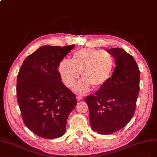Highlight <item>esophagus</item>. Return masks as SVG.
<instances>
[{"label": "esophagus", "instance_id": "34e87169", "mask_svg": "<svg viewBox=\"0 0 157 157\" xmlns=\"http://www.w3.org/2000/svg\"><path fill=\"white\" fill-rule=\"evenodd\" d=\"M76 98H77L78 101H82L83 99V97H81V96H77V97H76Z\"/></svg>", "mask_w": 157, "mask_h": 157}]
</instances>
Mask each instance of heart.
I'll list each match as a JSON object with an SVG mask.
<instances>
[{"label":"heart","mask_w":157,"mask_h":157,"mask_svg":"<svg viewBox=\"0 0 157 157\" xmlns=\"http://www.w3.org/2000/svg\"><path fill=\"white\" fill-rule=\"evenodd\" d=\"M114 67V59L106 51H98L84 48L75 51L71 61L63 59L59 64L58 70L62 82L68 87H72L81 73L83 78L74 91L77 94H84L91 86L101 88L107 82Z\"/></svg>","instance_id":"obj_1"}]
</instances>
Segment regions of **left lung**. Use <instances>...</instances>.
<instances>
[{
  "instance_id": "left-lung-1",
  "label": "left lung",
  "mask_w": 157,
  "mask_h": 157,
  "mask_svg": "<svg viewBox=\"0 0 157 157\" xmlns=\"http://www.w3.org/2000/svg\"><path fill=\"white\" fill-rule=\"evenodd\" d=\"M116 60L112 77L85 101L91 128L109 135L125 127L135 113L140 92V73L134 58L120 48L107 49Z\"/></svg>"
}]
</instances>
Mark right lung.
<instances>
[{
  "label": "right lung",
  "mask_w": 157,
  "mask_h": 157,
  "mask_svg": "<svg viewBox=\"0 0 157 157\" xmlns=\"http://www.w3.org/2000/svg\"><path fill=\"white\" fill-rule=\"evenodd\" d=\"M72 45L42 46L26 58L17 77V101L25 126L37 136L55 139L65 133L67 119L77 105L61 82L60 62Z\"/></svg>",
  "instance_id": "1"
}]
</instances>
